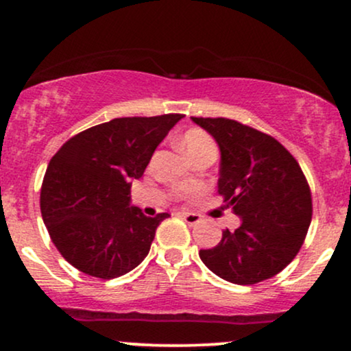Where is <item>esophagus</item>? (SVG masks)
<instances>
[{"label":"esophagus","instance_id":"obj_1","mask_svg":"<svg viewBox=\"0 0 351 351\" xmlns=\"http://www.w3.org/2000/svg\"><path fill=\"white\" fill-rule=\"evenodd\" d=\"M180 217L184 219V223H188L189 226H196L201 221V217L198 215H195V213H180Z\"/></svg>","mask_w":351,"mask_h":351}]
</instances>
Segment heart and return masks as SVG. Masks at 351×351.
I'll return each mask as SVG.
<instances>
[{"instance_id":"heart-1","label":"heart","mask_w":351,"mask_h":351,"mask_svg":"<svg viewBox=\"0 0 351 351\" xmlns=\"http://www.w3.org/2000/svg\"><path fill=\"white\" fill-rule=\"evenodd\" d=\"M181 147L188 153V156H195L201 152L216 150L215 140L209 136L206 132L199 130V128H191L181 138Z\"/></svg>"}]
</instances>
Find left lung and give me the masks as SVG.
<instances>
[{"label":"left lung","mask_w":351,"mask_h":351,"mask_svg":"<svg viewBox=\"0 0 351 351\" xmlns=\"http://www.w3.org/2000/svg\"><path fill=\"white\" fill-rule=\"evenodd\" d=\"M191 120L221 152L217 193L241 217L213 249L204 265L221 279L252 285L279 274L300 251L312 221L310 188L299 163L271 135L229 119Z\"/></svg>","instance_id":"1"}]
</instances>
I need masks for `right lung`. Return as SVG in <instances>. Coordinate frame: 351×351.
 I'll use <instances>...</instances> for the list:
<instances>
[{
    "mask_svg": "<svg viewBox=\"0 0 351 351\" xmlns=\"http://www.w3.org/2000/svg\"><path fill=\"white\" fill-rule=\"evenodd\" d=\"M181 114L123 117L67 140L51 158L41 188V215L64 259L80 272L115 279L150 252L156 228L130 206L132 180L142 178L153 152Z\"/></svg>",
    "mask_w": 351,
    "mask_h": 351,
    "instance_id": "right-lung-1",
    "label": "right lung"
}]
</instances>
